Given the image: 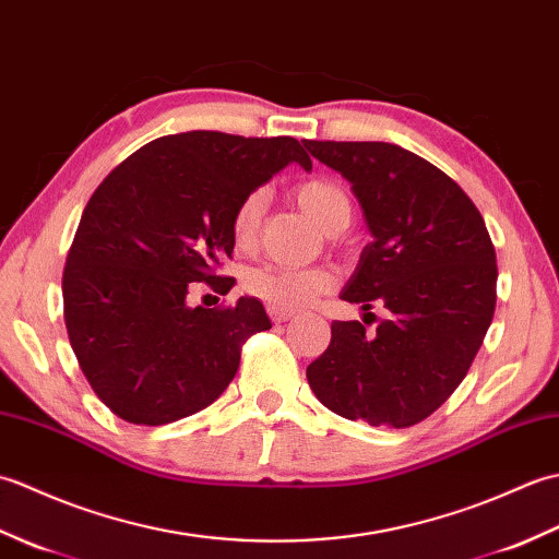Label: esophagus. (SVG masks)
<instances>
[{"instance_id":"esophagus-1","label":"esophagus","mask_w":559,"mask_h":559,"mask_svg":"<svg viewBox=\"0 0 559 559\" xmlns=\"http://www.w3.org/2000/svg\"><path fill=\"white\" fill-rule=\"evenodd\" d=\"M293 314H295V312H290V310H283V307H273V305H269V317H271V322L283 324V322H288V319H293Z\"/></svg>"}]
</instances>
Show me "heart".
Returning <instances> with one entry per match:
<instances>
[{
	"instance_id": "1",
	"label": "heart",
	"mask_w": 559,
	"mask_h": 559,
	"mask_svg": "<svg viewBox=\"0 0 559 559\" xmlns=\"http://www.w3.org/2000/svg\"><path fill=\"white\" fill-rule=\"evenodd\" d=\"M293 197L300 209L310 216L319 228L329 235L343 233L353 221V201L346 189L338 182L326 180V177H314L305 180L293 189ZM266 206L264 189H252L242 197L240 204L235 206L230 218L233 240L240 249H249L257 242L261 213ZM247 288L257 298L283 310H302L310 307L322 295L336 288L334 271L326 266L310 269H290V266H261L247 273Z\"/></svg>"
}]
</instances>
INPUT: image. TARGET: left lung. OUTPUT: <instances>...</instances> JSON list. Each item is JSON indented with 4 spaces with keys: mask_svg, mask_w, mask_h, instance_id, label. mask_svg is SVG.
<instances>
[{
    "mask_svg": "<svg viewBox=\"0 0 559 559\" xmlns=\"http://www.w3.org/2000/svg\"><path fill=\"white\" fill-rule=\"evenodd\" d=\"M360 199L374 240L341 298L386 319L331 322L307 367L329 411L374 427H411L454 394L488 334L497 302L490 233L471 197L432 163L384 141H305Z\"/></svg>",
    "mask_w": 559,
    "mask_h": 559,
    "instance_id": "left-lung-1",
    "label": "left lung"
}]
</instances>
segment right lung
Returning <instances> with one entry per match:
<instances>
[{"instance_id": "right-lung-1", "label": "right lung", "mask_w": 559, "mask_h": 559, "mask_svg": "<svg viewBox=\"0 0 559 559\" xmlns=\"http://www.w3.org/2000/svg\"><path fill=\"white\" fill-rule=\"evenodd\" d=\"M312 170L293 136L182 132L141 146L83 209L62 276L64 324L81 372L117 418L168 425L216 401L264 305L189 307V283L228 293L230 218L288 163Z\"/></svg>"}]
</instances>
